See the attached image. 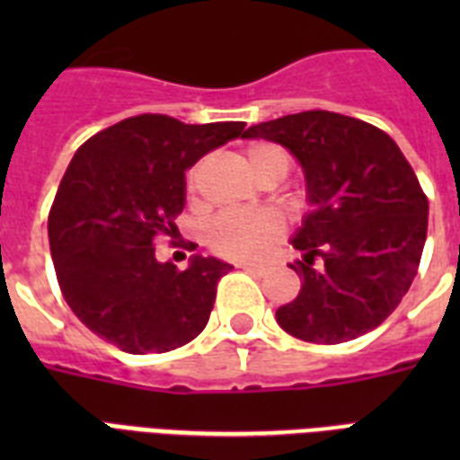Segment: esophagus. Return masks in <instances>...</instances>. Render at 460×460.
Here are the masks:
<instances>
[{"label": "esophagus", "mask_w": 460, "mask_h": 460, "mask_svg": "<svg viewBox=\"0 0 460 460\" xmlns=\"http://www.w3.org/2000/svg\"><path fill=\"white\" fill-rule=\"evenodd\" d=\"M238 267H243L245 272L255 274V277H265V274L270 272V265H238Z\"/></svg>", "instance_id": "esophagus-1"}]
</instances>
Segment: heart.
<instances>
[{
	"label": "heart",
	"mask_w": 460,
	"mask_h": 460,
	"mask_svg": "<svg viewBox=\"0 0 460 460\" xmlns=\"http://www.w3.org/2000/svg\"><path fill=\"white\" fill-rule=\"evenodd\" d=\"M245 162L255 176H262L270 169H288V157L281 147L272 143H255L245 150ZM195 172L190 173V186ZM281 219L272 212H243L231 209L215 217L208 226L209 248L231 260H258L281 238Z\"/></svg>",
	"instance_id": "heart-1"
}]
</instances>
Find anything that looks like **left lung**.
Instances as JSON below:
<instances>
[{
    "mask_svg": "<svg viewBox=\"0 0 460 460\" xmlns=\"http://www.w3.org/2000/svg\"><path fill=\"white\" fill-rule=\"evenodd\" d=\"M243 138L279 143L305 176L310 212L291 236L303 284L277 310L279 327L310 343L379 327L411 288L428 238V198L399 146L360 119L322 110L251 126Z\"/></svg>",
    "mask_w": 460,
    "mask_h": 460,
    "instance_id": "1",
    "label": "left lung"
}]
</instances>
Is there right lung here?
<instances>
[{"label":"right lung","instance_id":"right-lung-1","mask_svg":"<svg viewBox=\"0 0 460 460\" xmlns=\"http://www.w3.org/2000/svg\"><path fill=\"white\" fill-rule=\"evenodd\" d=\"M243 126L140 114L78 147L47 234L61 294L90 332L143 356L179 349L205 329L231 265L193 255L179 272L155 258V236L176 231L188 169Z\"/></svg>","mask_w":460,"mask_h":460}]
</instances>
